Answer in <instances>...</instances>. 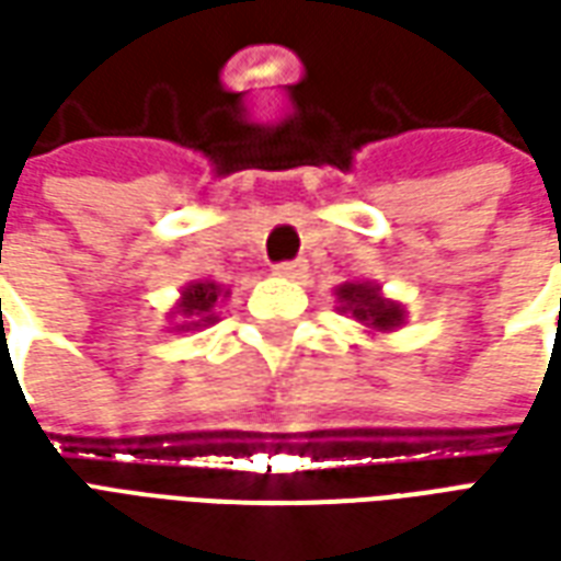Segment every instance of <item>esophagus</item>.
I'll use <instances>...</instances> for the list:
<instances>
[{
  "mask_svg": "<svg viewBox=\"0 0 561 561\" xmlns=\"http://www.w3.org/2000/svg\"><path fill=\"white\" fill-rule=\"evenodd\" d=\"M273 273H276V276H282V279H304L306 261H285V264H276V267H273Z\"/></svg>",
  "mask_w": 561,
  "mask_h": 561,
  "instance_id": "34e87169",
  "label": "esophagus"
}]
</instances>
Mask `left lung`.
Segmentation results:
<instances>
[{
	"instance_id": "left-lung-1",
	"label": "left lung",
	"mask_w": 561,
	"mask_h": 561,
	"mask_svg": "<svg viewBox=\"0 0 561 561\" xmlns=\"http://www.w3.org/2000/svg\"><path fill=\"white\" fill-rule=\"evenodd\" d=\"M340 312L357 321L366 333H393L405 324V306L390 300L376 282H342L336 288Z\"/></svg>"
}]
</instances>
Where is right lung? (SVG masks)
<instances>
[{
    "mask_svg": "<svg viewBox=\"0 0 561 561\" xmlns=\"http://www.w3.org/2000/svg\"><path fill=\"white\" fill-rule=\"evenodd\" d=\"M221 297H231V288H225L213 279H192L185 282L183 291L176 297V304L168 312L173 333H188V330H201L216 324V304Z\"/></svg>",
    "mask_w": 561,
    "mask_h": 561,
    "instance_id": "add662e5",
    "label": "right lung"
}]
</instances>
